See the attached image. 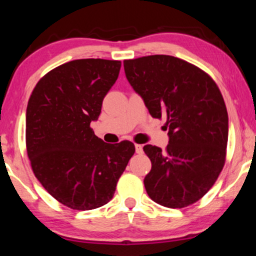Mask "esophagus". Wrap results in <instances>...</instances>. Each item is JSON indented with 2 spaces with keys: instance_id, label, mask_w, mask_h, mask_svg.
Wrapping results in <instances>:
<instances>
[{
  "instance_id": "obj_1",
  "label": "esophagus",
  "mask_w": 256,
  "mask_h": 256,
  "mask_svg": "<svg viewBox=\"0 0 256 256\" xmlns=\"http://www.w3.org/2000/svg\"><path fill=\"white\" fill-rule=\"evenodd\" d=\"M135 150L138 154H142L143 152V146L141 144H135Z\"/></svg>"
}]
</instances>
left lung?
I'll use <instances>...</instances> for the list:
<instances>
[{"mask_svg":"<svg viewBox=\"0 0 256 256\" xmlns=\"http://www.w3.org/2000/svg\"><path fill=\"white\" fill-rule=\"evenodd\" d=\"M126 76L150 115L166 118V150L146 144L152 160L146 194L170 208L192 205L222 172L228 140L225 101L211 76L196 65L166 54L124 62Z\"/></svg>","mask_w":256,"mask_h":256,"instance_id":"1","label":"left lung"}]
</instances>
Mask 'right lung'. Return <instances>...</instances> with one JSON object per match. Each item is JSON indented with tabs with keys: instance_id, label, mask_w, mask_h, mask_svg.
<instances>
[{
	"instance_id": "add662e5",
	"label": "right lung",
	"mask_w": 256,
	"mask_h": 256,
	"mask_svg": "<svg viewBox=\"0 0 256 256\" xmlns=\"http://www.w3.org/2000/svg\"><path fill=\"white\" fill-rule=\"evenodd\" d=\"M120 68V60L107 59L65 62L37 82L28 102L26 141L34 176L72 210L107 204L135 152L130 141L104 143L90 128Z\"/></svg>"
}]
</instances>
